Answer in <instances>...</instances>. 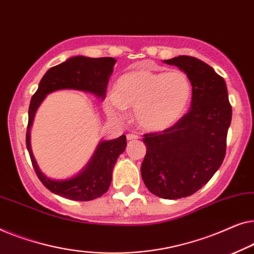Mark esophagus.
<instances>
[{"mask_svg": "<svg viewBox=\"0 0 254 254\" xmlns=\"http://www.w3.org/2000/svg\"><path fill=\"white\" fill-rule=\"evenodd\" d=\"M127 140H135V139H138L139 137L134 133H128V134H127Z\"/></svg>", "mask_w": 254, "mask_h": 254, "instance_id": "esophagus-1", "label": "esophagus"}]
</instances>
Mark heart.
Returning a JSON list of instances; mask_svg holds the SVG:
<instances>
[{"label":"heart","instance_id":"b5f03b06","mask_svg":"<svg viewBox=\"0 0 254 254\" xmlns=\"http://www.w3.org/2000/svg\"><path fill=\"white\" fill-rule=\"evenodd\" d=\"M191 98V80L183 71L139 69L119 78L115 94L106 100L105 109L112 119L123 121L127 108H133L139 127L162 131L181 120Z\"/></svg>","mask_w":254,"mask_h":254}]
</instances>
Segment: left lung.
Listing matches in <instances>:
<instances>
[{"instance_id":"obj_1","label":"left lung","mask_w":254,"mask_h":254,"mask_svg":"<svg viewBox=\"0 0 254 254\" xmlns=\"http://www.w3.org/2000/svg\"><path fill=\"white\" fill-rule=\"evenodd\" d=\"M164 63L190 78L191 108L171 127L144 134L146 155L140 170L153 194L180 199L200 190L222 164L231 106L224 79L208 64L185 55Z\"/></svg>"}]
</instances>
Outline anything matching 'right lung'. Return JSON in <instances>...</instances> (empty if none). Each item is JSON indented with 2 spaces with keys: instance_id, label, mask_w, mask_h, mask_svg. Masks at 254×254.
Segmentation results:
<instances>
[{
  "instance_id": "right-lung-1",
  "label": "right lung",
  "mask_w": 254,
  "mask_h": 254,
  "mask_svg": "<svg viewBox=\"0 0 254 254\" xmlns=\"http://www.w3.org/2000/svg\"><path fill=\"white\" fill-rule=\"evenodd\" d=\"M116 60L113 57H71L65 62L51 67L42 77L37 92L32 96L28 108L26 147L38 178L53 193L77 201H90L105 194L112 182L116 160L126 149L127 137L121 135L114 140L100 142L90 163L79 175L70 180L53 181L41 173L32 154L30 128L34 114L46 95L63 88L90 92L103 99Z\"/></svg>"
}]
</instances>
